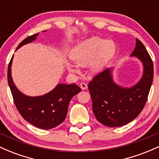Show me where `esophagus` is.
I'll return each instance as SVG.
<instances>
[{
	"mask_svg": "<svg viewBox=\"0 0 159 159\" xmlns=\"http://www.w3.org/2000/svg\"><path fill=\"white\" fill-rule=\"evenodd\" d=\"M80 87H81V88L82 89V90H85V89L88 88V85H87L86 84L84 83V82L81 83V84H80Z\"/></svg>",
	"mask_w": 159,
	"mask_h": 159,
	"instance_id": "1",
	"label": "esophagus"
}]
</instances>
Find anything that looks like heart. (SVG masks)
<instances>
[{
  "label": "heart",
  "mask_w": 159,
  "mask_h": 159,
  "mask_svg": "<svg viewBox=\"0 0 159 159\" xmlns=\"http://www.w3.org/2000/svg\"><path fill=\"white\" fill-rule=\"evenodd\" d=\"M116 45L114 41L99 37H93L84 40L76 44L70 51L71 59L75 63L66 62L69 71L78 73V66H86L89 64V69L93 74L100 72L108 62L115 56Z\"/></svg>",
  "instance_id": "obj_1"
}]
</instances>
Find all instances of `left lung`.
Wrapping results in <instances>:
<instances>
[{
	"label": "left lung",
	"mask_w": 159,
	"mask_h": 159,
	"mask_svg": "<svg viewBox=\"0 0 159 159\" xmlns=\"http://www.w3.org/2000/svg\"><path fill=\"white\" fill-rule=\"evenodd\" d=\"M130 57L139 59L143 67L140 80L134 86L124 88L117 84L113 80L111 68L94 77L88 84L94 116L107 127H121L130 123L142 111L147 100L154 69L150 56L137 38Z\"/></svg>",
	"instance_id": "obj_1"
}]
</instances>
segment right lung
Returning a JSON list of instances; mask_svg holds the SVG:
<instances>
[{
  "mask_svg": "<svg viewBox=\"0 0 159 159\" xmlns=\"http://www.w3.org/2000/svg\"><path fill=\"white\" fill-rule=\"evenodd\" d=\"M39 33L26 38L17 47L16 50L23 45L36 40ZM13 56L8 66L7 80L13 101L22 118L38 128L48 130L60 125L65 120L71 99L81 91L75 84H58L48 93L38 97L25 95L16 87L11 76V66Z\"/></svg>",
  "mask_w": 159,
  "mask_h": 159,
  "instance_id": "1",
  "label": "right lung"
}]
</instances>
